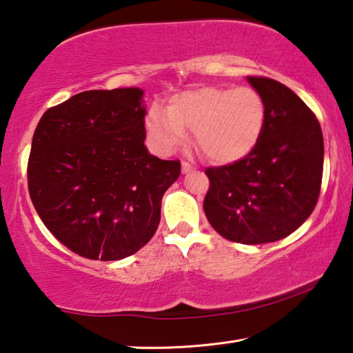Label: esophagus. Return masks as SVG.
<instances>
[{"label": "esophagus", "instance_id": "esophagus-1", "mask_svg": "<svg viewBox=\"0 0 353 353\" xmlns=\"http://www.w3.org/2000/svg\"><path fill=\"white\" fill-rule=\"evenodd\" d=\"M193 170V166H191L188 162H182V172H190Z\"/></svg>", "mask_w": 353, "mask_h": 353}]
</instances>
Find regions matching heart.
<instances>
[{
    "label": "heart",
    "instance_id": "heart-1",
    "mask_svg": "<svg viewBox=\"0 0 353 353\" xmlns=\"http://www.w3.org/2000/svg\"><path fill=\"white\" fill-rule=\"evenodd\" d=\"M265 121V101L254 88L199 87L174 94L166 110L149 112L146 132L159 151L170 154L191 130L207 159L234 163L254 151Z\"/></svg>",
    "mask_w": 353,
    "mask_h": 353
}]
</instances>
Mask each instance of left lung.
Returning <instances> with one entry per match:
<instances>
[{
    "label": "left lung",
    "mask_w": 353,
    "mask_h": 353,
    "mask_svg": "<svg viewBox=\"0 0 353 353\" xmlns=\"http://www.w3.org/2000/svg\"><path fill=\"white\" fill-rule=\"evenodd\" d=\"M246 79L265 101V129L246 157L205 171L204 212L227 240L263 244L288 236L314 210L324 139L314 113L288 87L268 77Z\"/></svg>",
    "instance_id": "8db88e82"
}]
</instances>
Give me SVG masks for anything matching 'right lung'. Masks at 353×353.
Returning a JSON list of instances; mask_svg holds the SVG:
<instances>
[{"label":"right lung","mask_w":353,"mask_h":353,"mask_svg":"<svg viewBox=\"0 0 353 353\" xmlns=\"http://www.w3.org/2000/svg\"><path fill=\"white\" fill-rule=\"evenodd\" d=\"M139 87L77 93L48 109L28 163L32 204L48 230L74 254L113 261L135 254L160 223L163 193L181 162L145 145Z\"/></svg>","instance_id":"1"}]
</instances>
